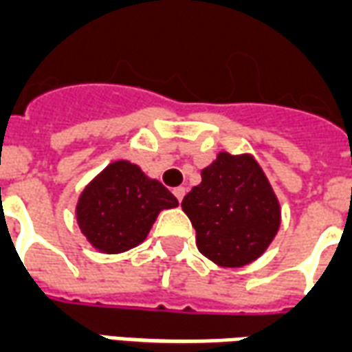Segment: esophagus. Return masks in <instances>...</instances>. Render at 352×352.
Masks as SVG:
<instances>
[{"mask_svg":"<svg viewBox=\"0 0 352 352\" xmlns=\"http://www.w3.org/2000/svg\"><path fill=\"white\" fill-rule=\"evenodd\" d=\"M174 197L178 198V202H182V198L186 197V187H176L174 189Z\"/></svg>","mask_w":352,"mask_h":352,"instance_id":"obj_1","label":"esophagus"}]
</instances>
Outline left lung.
Returning <instances> with one entry per match:
<instances>
[{
    "instance_id": "left-lung-1",
    "label": "left lung",
    "mask_w": 352,
    "mask_h": 352,
    "mask_svg": "<svg viewBox=\"0 0 352 352\" xmlns=\"http://www.w3.org/2000/svg\"><path fill=\"white\" fill-rule=\"evenodd\" d=\"M198 250L221 267L260 258L280 226V206L252 155L221 152L202 170L200 186L182 200Z\"/></svg>"
}]
</instances>
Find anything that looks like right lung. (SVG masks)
Masks as SVG:
<instances>
[{"label": "right lung", "mask_w": 352, "mask_h": 352, "mask_svg": "<svg viewBox=\"0 0 352 352\" xmlns=\"http://www.w3.org/2000/svg\"><path fill=\"white\" fill-rule=\"evenodd\" d=\"M176 206V197L157 179L129 161H115L81 192L76 215L92 247L116 254L144 241L157 213Z\"/></svg>", "instance_id": "right-lung-1"}]
</instances>
